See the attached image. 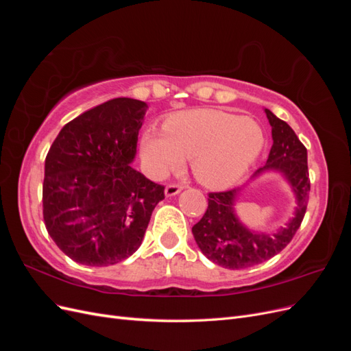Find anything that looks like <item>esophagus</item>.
<instances>
[{"mask_svg":"<svg viewBox=\"0 0 351 351\" xmlns=\"http://www.w3.org/2000/svg\"><path fill=\"white\" fill-rule=\"evenodd\" d=\"M183 184H178V183H171V184H168L167 187H165V195L167 196H174V195H177V193H180L183 190Z\"/></svg>","mask_w":351,"mask_h":351,"instance_id":"obj_1","label":"esophagus"}]
</instances>
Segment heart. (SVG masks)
<instances>
[{
    "instance_id": "b5f03b06",
    "label": "heart",
    "mask_w": 351,
    "mask_h": 351,
    "mask_svg": "<svg viewBox=\"0 0 351 351\" xmlns=\"http://www.w3.org/2000/svg\"><path fill=\"white\" fill-rule=\"evenodd\" d=\"M265 143L259 123L221 110H192L164 123V132L142 133V156L152 177L161 178L192 158L202 184L222 189L234 184L256 161Z\"/></svg>"
}]
</instances>
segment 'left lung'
Returning a JSON list of instances; mask_svg holds the SVG:
<instances>
[{
    "label": "left lung",
    "mask_w": 351,
    "mask_h": 351,
    "mask_svg": "<svg viewBox=\"0 0 351 351\" xmlns=\"http://www.w3.org/2000/svg\"><path fill=\"white\" fill-rule=\"evenodd\" d=\"M272 127L274 145L267 165L259 168L254 176L263 169H277L293 186L297 199L294 218L275 234H258L240 224L234 214V199L239 189L226 192H210L208 209L192 232L199 249L214 263L228 269H244L259 265L278 254L291 241L299 230L309 202V169H307V151L285 121L265 110Z\"/></svg>",
    "instance_id": "obj_1"
}]
</instances>
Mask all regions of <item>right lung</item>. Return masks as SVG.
<instances>
[{
    "instance_id": "obj_1",
    "label": "right lung",
    "mask_w": 351,
    "mask_h": 351,
    "mask_svg": "<svg viewBox=\"0 0 351 351\" xmlns=\"http://www.w3.org/2000/svg\"><path fill=\"white\" fill-rule=\"evenodd\" d=\"M146 104L104 102L62 127L45 158L48 234L74 262L119 263L139 249L164 186L130 165Z\"/></svg>"
}]
</instances>
